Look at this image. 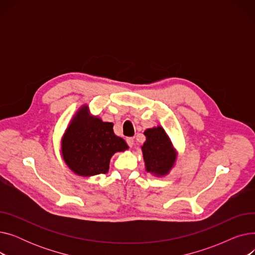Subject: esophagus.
<instances>
[{"instance_id": "esophagus-1", "label": "esophagus", "mask_w": 255, "mask_h": 255, "mask_svg": "<svg viewBox=\"0 0 255 255\" xmlns=\"http://www.w3.org/2000/svg\"><path fill=\"white\" fill-rule=\"evenodd\" d=\"M126 141H127V144L130 146V148H132L133 144H134V139H133L132 137H128V138L126 139Z\"/></svg>"}]
</instances>
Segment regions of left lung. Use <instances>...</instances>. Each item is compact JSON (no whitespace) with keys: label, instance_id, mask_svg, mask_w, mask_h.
<instances>
[{"label":"left lung","instance_id":"8db88e82","mask_svg":"<svg viewBox=\"0 0 255 255\" xmlns=\"http://www.w3.org/2000/svg\"><path fill=\"white\" fill-rule=\"evenodd\" d=\"M143 134L146 141L141 146L146 170L164 175L173 165L176 160L171 142L161 127L146 129Z\"/></svg>","mask_w":255,"mask_h":255}]
</instances>
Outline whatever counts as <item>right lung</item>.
I'll use <instances>...</instances> for the list:
<instances>
[{
	"mask_svg": "<svg viewBox=\"0 0 255 255\" xmlns=\"http://www.w3.org/2000/svg\"><path fill=\"white\" fill-rule=\"evenodd\" d=\"M113 127V123L91 118L87 110H80L62 141V153L67 165L84 177L109 171L111 157L116 152L128 149L125 140L115 135Z\"/></svg>",
	"mask_w": 255,
	"mask_h": 255,
	"instance_id": "1",
	"label": "right lung"
}]
</instances>
